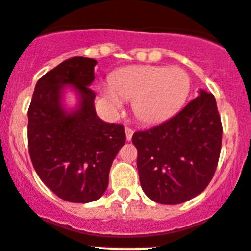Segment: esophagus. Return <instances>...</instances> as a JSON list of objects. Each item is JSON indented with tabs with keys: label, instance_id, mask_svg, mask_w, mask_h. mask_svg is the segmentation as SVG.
Masks as SVG:
<instances>
[{
	"label": "esophagus",
	"instance_id": "esophagus-1",
	"mask_svg": "<svg viewBox=\"0 0 251 251\" xmlns=\"http://www.w3.org/2000/svg\"><path fill=\"white\" fill-rule=\"evenodd\" d=\"M133 134H134V129L130 128V126H126V140L130 141L131 138H133Z\"/></svg>",
	"mask_w": 251,
	"mask_h": 251
}]
</instances>
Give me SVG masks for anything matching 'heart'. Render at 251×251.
<instances>
[{"label":"heart","instance_id":"heart-1","mask_svg":"<svg viewBox=\"0 0 251 251\" xmlns=\"http://www.w3.org/2000/svg\"><path fill=\"white\" fill-rule=\"evenodd\" d=\"M106 98L112 104L133 100L135 117L145 125L165 122L181 110L191 78L181 68L138 65L120 69L110 77Z\"/></svg>","mask_w":251,"mask_h":251}]
</instances>
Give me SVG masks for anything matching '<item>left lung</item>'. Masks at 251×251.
Masks as SVG:
<instances>
[{
    "label": "left lung",
    "mask_w": 251,
    "mask_h": 251,
    "mask_svg": "<svg viewBox=\"0 0 251 251\" xmlns=\"http://www.w3.org/2000/svg\"><path fill=\"white\" fill-rule=\"evenodd\" d=\"M138 170L145 195L161 204H180L203 192L220 157L222 125L216 100L201 90L179 113L135 131Z\"/></svg>",
    "instance_id": "obj_1"
}]
</instances>
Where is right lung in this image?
I'll return each instance as SVG.
<instances>
[{
	"instance_id": "right-lung-1",
	"label": "right lung",
	"mask_w": 251,
	"mask_h": 251,
	"mask_svg": "<svg viewBox=\"0 0 251 251\" xmlns=\"http://www.w3.org/2000/svg\"><path fill=\"white\" fill-rule=\"evenodd\" d=\"M97 60L74 56L38 79L27 111V144L40 179L68 202L97 201L106 191L111 164L126 143L123 125L97 116L94 81ZM72 84L81 95L80 108H61V89Z\"/></svg>"
}]
</instances>
